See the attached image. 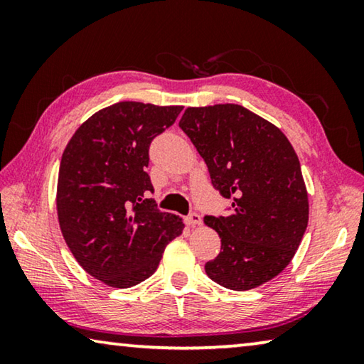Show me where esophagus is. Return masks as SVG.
I'll return each mask as SVG.
<instances>
[{
  "label": "esophagus",
  "mask_w": 364,
  "mask_h": 364,
  "mask_svg": "<svg viewBox=\"0 0 364 364\" xmlns=\"http://www.w3.org/2000/svg\"><path fill=\"white\" fill-rule=\"evenodd\" d=\"M186 223H188L189 226H199V225L202 223L200 215L196 213V212H191V213L188 215V217H186Z\"/></svg>",
  "instance_id": "obj_1"
}]
</instances>
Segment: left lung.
Wrapping results in <instances>:
<instances>
[{
	"label": "left lung",
	"mask_w": 364,
	"mask_h": 364,
	"mask_svg": "<svg viewBox=\"0 0 364 364\" xmlns=\"http://www.w3.org/2000/svg\"><path fill=\"white\" fill-rule=\"evenodd\" d=\"M180 128L205 160L212 186L230 213L205 215L221 252L205 263L208 278L249 291L291 263L308 225L300 162L279 128L237 104L184 110Z\"/></svg>",
	"instance_id": "8db88e82"
}]
</instances>
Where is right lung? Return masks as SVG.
Instances as JSON below:
<instances>
[{
  "instance_id": "1",
  "label": "right lung",
  "mask_w": 364,
  "mask_h": 364,
  "mask_svg": "<svg viewBox=\"0 0 364 364\" xmlns=\"http://www.w3.org/2000/svg\"><path fill=\"white\" fill-rule=\"evenodd\" d=\"M181 106L117 102L91 115L63 154L58 215L63 236L86 273L132 287L157 269L167 244L183 232L178 215L159 210L147 175L152 139Z\"/></svg>"
}]
</instances>
